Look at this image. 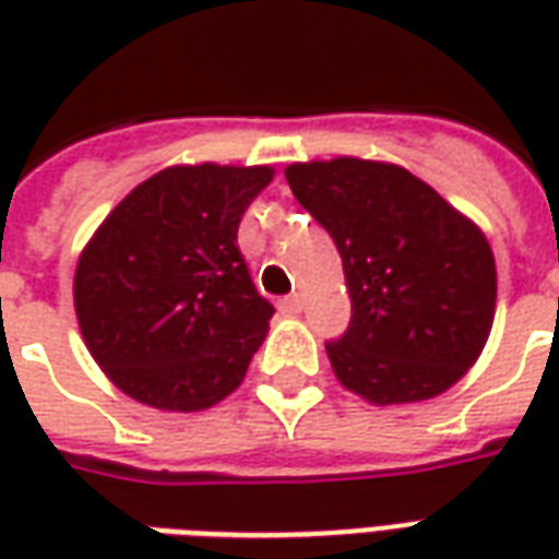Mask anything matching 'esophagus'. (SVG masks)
I'll return each instance as SVG.
<instances>
[{"mask_svg": "<svg viewBox=\"0 0 559 559\" xmlns=\"http://www.w3.org/2000/svg\"><path fill=\"white\" fill-rule=\"evenodd\" d=\"M302 296H287V299H281V311H284V314H302Z\"/></svg>", "mask_w": 559, "mask_h": 559, "instance_id": "obj_1", "label": "esophagus"}]
</instances>
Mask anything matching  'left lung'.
I'll use <instances>...</instances> for the list:
<instances>
[{
    "instance_id": "1",
    "label": "left lung",
    "mask_w": 559,
    "mask_h": 559,
    "mask_svg": "<svg viewBox=\"0 0 559 559\" xmlns=\"http://www.w3.org/2000/svg\"><path fill=\"white\" fill-rule=\"evenodd\" d=\"M284 176L344 263L350 326L326 344L341 386L377 407L455 386L497 308L485 233L399 164L344 155L290 164Z\"/></svg>"
}]
</instances>
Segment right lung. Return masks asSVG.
<instances>
[{
	"label": "right lung",
	"instance_id": "add662e5",
	"mask_svg": "<svg viewBox=\"0 0 559 559\" xmlns=\"http://www.w3.org/2000/svg\"><path fill=\"white\" fill-rule=\"evenodd\" d=\"M272 176L266 164L167 167L80 251V335L128 399L197 413L239 389L275 308L254 290L236 233Z\"/></svg>",
	"mask_w": 559,
	"mask_h": 559
}]
</instances>
